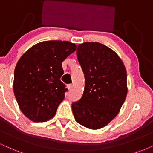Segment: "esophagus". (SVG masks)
Wrapping results in <instances>:
<instances>
[{
    "instance_id": "1",
    "label": "esophagus",
    "mask_w": 153,
    "mask_h": 153,
    "mask_svg": "<svg viewBox=\"0 0 153 153\" xmlns=\"http://www.w3.org/2000/svg\"><path fill=\"white\" fill-rule=\"evenodd\" d=\"M67 88H68V89H69V91H70V90H71V88H73V85H72V84H68Z\"/></svg>"
}]
</instances>
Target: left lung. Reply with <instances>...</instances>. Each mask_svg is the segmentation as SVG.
I'll list each match as a JSON object with an SVG mask.
<instances>
[{
  "instance_id": "8db88e82",
  "label": "left lung",
  "mask_w": 153,
  "mask_h": 153,
  "mask_svg": "<svg viewBox=\"0 0 153 153\" xmlns=\"http://www.w3.org/2000/svg\"><path fill=\"white\" fill-rule=\"evenodd\" d=\"M77 58L85 77L79 101L71 104L75 120L89 129H100L119 113L127 96V73L114 50L99 42L77 48Z\"/></svg>"
}]
</instances>
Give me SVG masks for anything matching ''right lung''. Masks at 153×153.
I'll list each match as a JSON object with an SVG mask.
<instances>
[{
  "label": "right lung",
  "instance_id": "add662e5",
  "mask_svg": "<svg viewBox=\"0 0 153 153\" xmlns=\"http://www.w3.org/2000/svg\"><path fill=\"white\" fill-rule=\"evenodd\" d=\"M76 50V45L68 41H44L18 60L13 91L19 108L32 121H47L56 114L67 90L60 80L62 62Z\"/></svg>",
  "mask_w": 153,
  "mask_h": 153
}]
</instances>
